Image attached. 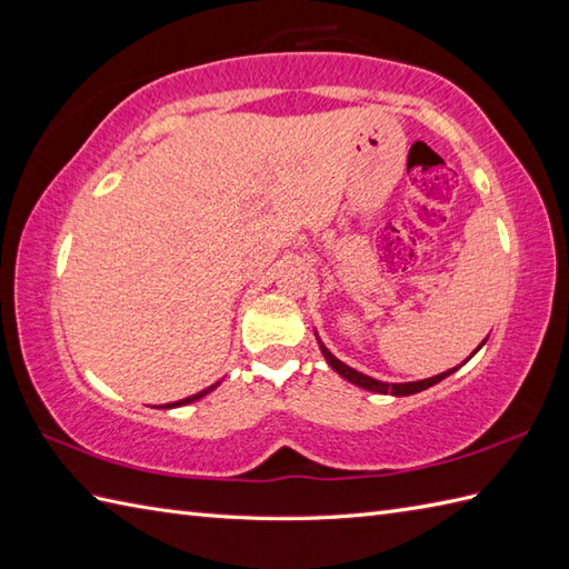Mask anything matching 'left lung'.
Here are the masks:
<instances>
[{
	"label": "left lung",
	"instance_id": "8db88e82",
	"mask_svg": "<svg viewBox=\"0 0 569 569\" xmlns=\"http://www.w3.org/2000/svg\"><path fill=\"white\" fill-rule=\"evenodd\" d=\"M485 345V342H481ZM479 345V347H481ZM477 347V349H479ZM475 349V352H477ZM471 352V355H475ZM322 355H325V359H328V365L337 371V373H342V377L347 379V381H352V383H357V386H361V389H367V391H377V393H393V396H410V393H418V391H422V389H428V386H432V383H438V381H442L445 377H450V373L457 369H450V371H442V373H438V377H430V379H422V381H410V383H383V381H377V379H371V377H367V373H361V371H355L352 367H347L345 361H340L337 359L332 352H328V347H322ZM469 359V357H467Z\"/></svg>",
	"mask_w": 569,
	"mask_h": 569
}]
</instances>
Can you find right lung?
Masks as SVG:
<instances>
[{
	"label": "right lung",
	"mask_w": 569,
	"mask_h": 569,
	"mask_svg": "<svg viewBox=\"0 0 569 569\" xmlns=\"http://www.w3.org/2000/svg\"><path fill=\"white\" fill-rule=\"evenodd\" d=\"M217 383H212V386H208V389L204 391H200V393H196V396H188V398H183V401H178V403H166V406H161V408H173V406H186V403H192V401H198V398H202L204 393H210L212 389H214Z\"/></svg>",
	"instance_id": "obj_1"
}]
</instances>
